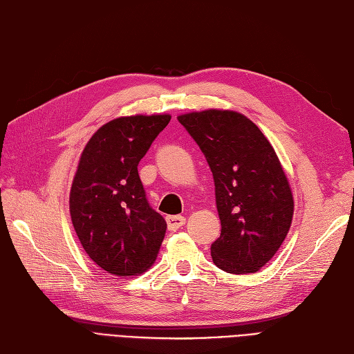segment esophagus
Masks as SVG:
<instances>
[{"instance_id":"esophagus-1","label":"esophagus","mask_w":354,"mask_h":354,"mask_svg":"<svg viewBox=\"0 0 354 354\" xmlns=\"http://www.w3.org/2000/svg\"><path fill=\"white\" fill-rule=\"evenodd\" d=\"M186 223V218L183 216H168L167 224L169 230H177Z\"/></svg>"}]
</instances>
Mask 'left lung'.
<instances>
[{
	"instance_id": "8db88e82",
	"label": "left lung",
	"mask_w": 354,
	"mask_h": 354,
	"mask_svg": "<svg viewBox=\"0 0 354 354\" xmlns=\"http://www.w3.org/2000/svg\"><path fill=\"white\" fill-rule=\"evenodd\" d=\"M178 122L205 155L216 185L221 221L211 245L218 269L260 270L281 248L291 227L294 199L274 149L248 118L233 111H203Z\"/></svg>"
}]
</instances>
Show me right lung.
<instances>
[{
    "mask_svg": "<svg viewBox=\"0 0 354 354\" xmlns=\"http://www.w3.org/2000/svg\"><path fill=\"white\" fill-rule=\"evenodd\" d=\"M169 115L124 116L90 138L75 174L69 208L90 259L115 276L143 273L156 260L167 223L149 205L138 162Z\"/></svg>",
    "mask_w": 354,
    "mask_h": 354,
    "instance_id": "add662e5",
    "label": "right lung"
}]
</instances>
